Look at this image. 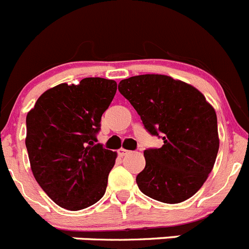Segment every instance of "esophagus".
I'll return each instance as SVG.
<instances>
[{
  "mask_svg": "<svg viewBox=\"0 0 249 249\" xmlns=\"http://www.w3.org/2000/svg\"><path fill=\"white\" fill-rule=\"evenodd\" d=\"M128 153H129L128 149H124V148H120V149H118V156H120V157H123V156L128 155Z\"/></svg>",
  "mask_w": 249,
  "mask_h": 249,
  "instance_id": "obj_1",
  "label": "esophagus"
}]
</instances>
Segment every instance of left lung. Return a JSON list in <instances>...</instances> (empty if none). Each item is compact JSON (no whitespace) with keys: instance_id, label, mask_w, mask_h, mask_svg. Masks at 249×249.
<instances>
[{"instance_id":"left-lung-1","label":"left lung","mask_w":249,"mask_h":249,"mask_svg":"<svg viewBox=\"0 0 249 249\" xmlns=\"http://www.w3.org/2000/svg\"><path fill=\"white\" fill-rule=\"evenodd\" d=\"M121 93L131 102L160 148L146 149V167L136 177L141 192L163 203H181L203 186L219 148L217 114L202 92L164 74L122 80Z\"/></svg>"}]
</instances>
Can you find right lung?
I'll return each instance as SVG.
<instances>
[{
    "instance_id": "right-lung-1",
    "label": "right lung",
    "mask_w": 249,
    "mask_h": 249,
    "mask_svg": "<svg viewBox=\"0 0 249 249\" xmlns=\"http://www.w3.org/2000/svg\"><path fill=\"white\" fill-rule=\"evenodd\" d=\"M117 91L113 80L83 78L43 92L26 117L34 177L59 207L80 211L103 197L117 152L96 144L101 117Z\"/></svg>"
}]
</instances>
